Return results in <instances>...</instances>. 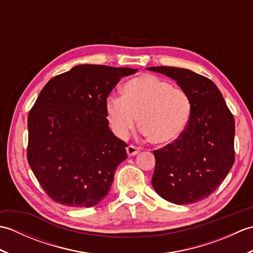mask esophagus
<instances>
[{"mask_svg":"<svg viewBox=\"0 0 253 253\" xmlns=\"http://www.w3.org/2000/svg\"><path fill=\"white\" fill-rule=\"evenodd\" d=\"M126 151H127V154L129 155V157H132V155H136V154L139 153V148L130 144V146H128L126 148Z\"/></svg>","mask_w":253,"mask_h":253,"instance_id":"obj_1","label":"esophagus"}]
</instances>
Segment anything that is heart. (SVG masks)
Returning a JSON list of instances; mask_svg holds the SVG:
<instances>
[{"mask_svg": "<svg viewBox=\"0 0 253 253\" xmlns=\"http://www.w3.org/2000/svg\"><path fill=\"white\" fill-rule=\"evenodd\" d=\"M189 96L180 88L154 75H142L127 82L123 96L106 100L107 120L112 130L126 138L136 125L154 144H168L178 138L189 121Z\"/></svg>", "mask_w": 253, "mask_h": 253, "instance_id": "b5f03b06", "label": "heart"}]
</instances>
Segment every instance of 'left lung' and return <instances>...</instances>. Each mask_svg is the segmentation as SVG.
<instances>
[{"label": "left lung", "mask_w": 253, "mask_h": 253, "mask_svg": "<svg viewBox=\"0 0 253 253\" xmlns=\"http://www.w3.org/2000/svg\"><path fill=\"white\" fill-rule=\"evenodd\" d=\"M174 79L189 96L191 112L185 130L174 142L154 150L152 186L175 204L208 198L235 162V120L212 80L189 69L148 67Z\"/></svg>", "instance_id": "1"}]
</instances>
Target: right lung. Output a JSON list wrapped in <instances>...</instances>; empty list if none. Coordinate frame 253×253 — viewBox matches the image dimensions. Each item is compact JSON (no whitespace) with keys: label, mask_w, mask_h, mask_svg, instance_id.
Returning <instances> with one entry per match:
<instances>
[{"label":"right lung","mask_w":253,"mask_h":253,"mask_svg":"<svg viewBox=\"0 0 253 253\" xmlns=\"http://www.w3.org/2000/svg\"><path fill=\"white\" fill-rule=\"evenodd\" d=\"M137 71L84 64L41 90L28 114L27 160L53 201L90 208L109 193L128 144L110 129L106 99Z\"/></svg>","instance_id":"1"}]
</instances>
